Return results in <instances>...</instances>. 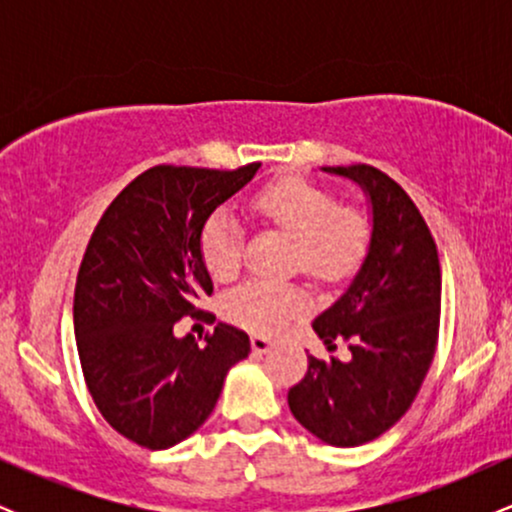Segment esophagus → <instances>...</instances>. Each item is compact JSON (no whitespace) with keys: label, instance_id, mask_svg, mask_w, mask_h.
Listing matches in <instances>:
<instances>
[{"label":"esophagus","instance_id":"1","mask_svg":"<svg viewBox=\"0 0 512 512\" xmlns=\"http://www.w3.org/2000/svg\"><path fill=\"white\" fill-rule=\"evenodd\" d=\"M272 346V339L262 337V334H255V337H252V351H255V354H267Z\"/></svg>","mask_w":512,"mask_h":512}]
</instances>
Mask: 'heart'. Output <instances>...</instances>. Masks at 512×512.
<instances>
[{
	"mask_svg": "<svg viewBox=\"0 0 512 512\" xmlns=\"http://www.w3.org/2000/svg\"><path fill=\"white\" fill-rule=\"evenodd\" d=\"M255 211L267 226L293 238L291 267L317 281H339L366 257L370 236L368 216L344 207L330 187L303 175H286L264 185L252 197ZM209 274L231 281L243 264V233L228 211H214L199 238ZM308 308V293L296 284L250 279L223 298V315L233 325L255 334H276Z\"/></svg>",
	"mask_w": 512,
	"mask_h": 512,
	"instance_id": "b5f03b06",
	"label": "heart"
}]
</instances>
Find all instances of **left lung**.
<instances>
[{"label":"left lung","instance_id":"8db88e82","mask_svg":"<svg viewBox=\"0 0 512 512\" xmlns=\"http://www.w3.org/2000/svg\"><path fill=\"white\" fill-rule=\"evenodd\" d=\"M325 170L361 182L373 238L349 289L313 322L327 349L346 342L351 358L308 356L289 407L313 436L356 448L390 431L419 395L438 346L440 260L431 228L397 180L368 163Z\"/></svg>","mask_w":512,"mask_h":512}]
</instances>
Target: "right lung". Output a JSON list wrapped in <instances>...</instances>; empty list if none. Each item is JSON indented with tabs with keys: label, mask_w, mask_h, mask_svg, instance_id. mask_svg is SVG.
<instances>
[{
	"label": "right lung",
	"mask_w": 512,
	"mask_h": 512,
	"mask_svg": "<svg viewBox=\"0 0 512 512\" xmlns=\"http://www.w3.org/2000/svg\"><path fill=\"white\" fill-rule=\"evenodd\" d=\"M236 170L154 166L137 175L93 228L74 289V332L88 392L120 436L163 450L197 431L226 373L250 354V337L219 322L197 344L173 334L180 317H211L214 293L202 228L252 180Z\"/></svg>",
	"instance_id": "obj_1"
}]
</instances>
